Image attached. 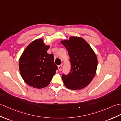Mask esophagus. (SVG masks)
<instances>
[{
    "mask_svg": "<svg viewBox=\"0 0 121 121\" xmlns=\"http://www.w3.org/2000/svg\"><path fill=\"white\" fill-rule=\"evenodd\" d=\"M61 69H62V66L61 65H59L58 66V70L59 71H60L61 70Z\"/></svg>",
    "mask_w": 121,
    "mask_h": 121,
    "instance_id": "esophagus-1",
    "label": "esophagus"
}]
</instances>
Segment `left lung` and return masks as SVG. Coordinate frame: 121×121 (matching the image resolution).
<instances>
[{
	"label": "left lung",
	"mask_w": 121,
	"mask_h": 121,
	"mask_svg": "<svg viewBox=\"0 0 121 121\" xmlns=\"http://www.w3.org/2000/svg\"><path fill=\"white\" fill-rule=\"evenodd\" d=\"M60 42L67 50L72 66L68 75L62 76L64 86L73 90L85 88L96 74V54L88 42L79 36H71Z\"/></svg>",
	"instance_id": "left-lung-1"
}]
</instances>
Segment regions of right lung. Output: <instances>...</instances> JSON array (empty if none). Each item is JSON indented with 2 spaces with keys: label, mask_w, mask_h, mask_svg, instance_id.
<instances>
[{
  "label": "right lung",
  "mask_w": 121,
  "mask_h": 121,
  "mask_svg": "<svg viewBox=\"0 0 121 121\" xmlns=\"http://www.w3.org/2000/svg\"><path fill=\"white\" fill-rule=\"evenodd\" d=\"M49 47L43 39H36L26 47L19 58L21 76L33 88L41 89L48 86L58 69L54 63V55L47 53Z\"/></svg>",
  "instance_id": "right-lung-1"
}]
</instances>
